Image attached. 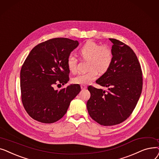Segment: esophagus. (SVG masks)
Instances as JSON below:
<instances>
[{
    "mask_svg": "<svg viewBox=\"0 0 159 159\" xmlns=\"http://www.w3.org/2000/svg\"><path fill=\"white\" fill-rule=\"evenodd\" d=\"M81 89H83V90L85 89H87V86L85 85H81Z\"/></svg>",
    "mask_w": 159,
    "mask_h": 159,
    "instance_id": "esophagus-1",
    "label": "esophagus"
}]
</instances>
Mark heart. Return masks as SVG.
<instances>
[{"label":"heart","mask_w":159,"mask_h":159,"mask_svg":"<svg viewBox=\"0 0 159 159\" xmlns=\"http://www.w3.org/2000/svg\"><path fill=\"white\" fill-rule=\"evenodd\" d=\"M80 57L88 61L87 69L89 70L87 72L80 73L72 79V81L75 84L86 85L94 80L98 76V72L100 74L106 72L112 64L113 56L111 50L102 44L88 41L80 47L78 51ZM67 66L69 70L72 73H75L77 70L78 59L70 56L67 58Z\"/></svg>","instance_id":"obj_1"}]
</instances>
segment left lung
Returning a JSON list of instances; mask_svg holds the SVG:
<instances>
[{
    "mask_svg": "<svg viewBox=\"0 0 159 159\" xmlns=\"http://www.w3.org/2000/svg\"><path fill=\"white\" fill-rule=\"evenodd\" d=\"M112 43V62L109 69L96 83L108 90L89 86L87 107L90 116L100 125L111 126L129 117L142 90V72L138 58L129 47L115 39Z\"/></svg>",
    "mask_w": 159,
    "mask_h": 159,
    "instance_id": "1",
    "label": "left lung"
}]
</instances>
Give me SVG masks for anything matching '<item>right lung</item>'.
<instances>
[{
  "mask_svg": "<svg viewBox=\"0 0 159 159\" xmlns=\"http://www.w3.org/2000/svg\"><path fill=\"white\" fill-rule=\"evenodd\" d=\"M78 45V41L54 38L37 44L30 52L21 68L20 84L22 104L33 119L44 124L57 122L80 92L78 84L54 89L57 83L69 81L67 58Z\"/></svg>",
  "mask_w": 159,
  "mask_h": 159,
  "instance_id": "1",
  "label": "right lung"
}]
</instances>
